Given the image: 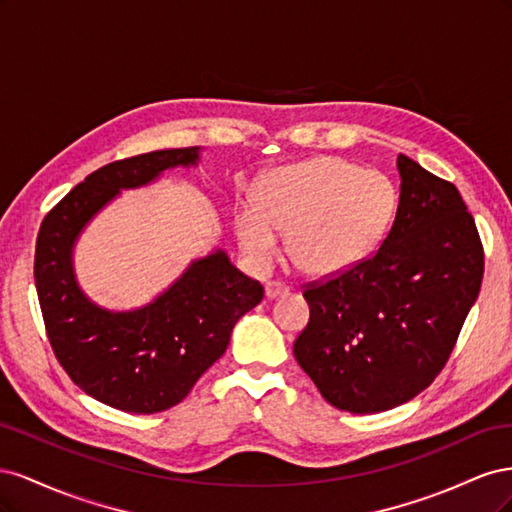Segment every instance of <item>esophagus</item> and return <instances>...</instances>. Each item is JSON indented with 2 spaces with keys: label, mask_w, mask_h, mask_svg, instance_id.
Returning a JSON list of instances; mask_svg holds the SVG:
<instances>
[{
  "label": "esophagus",
  "mask_w": 512,
  "mask_h": 512,
  "mask_svg": "<svg viewBox=\"0 0 512 512\" xmlns=\"http://www.w3.org/2000/svg\"><path fill=\"white\" fill-rule=\"evenodd\" d=\"M265 294H267L269 301L280 299V297H288V294H290V286H286V284H282V282H267Z\"/></svg>",
  "instance_id": "obj_1"
}]
</instances>
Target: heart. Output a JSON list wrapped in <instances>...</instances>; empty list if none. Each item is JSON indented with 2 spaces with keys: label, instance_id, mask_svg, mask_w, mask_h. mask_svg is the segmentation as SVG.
Wrapping results in <instances>:
<instances>
[{
  "label": "heart",
  "instance_id": "heart-1",
  "mask_svg": "<svg viewBox=\"0 0 512 512\" xmlns=\"http://www.w3.org/2000/svg\"><path fill=\"white\" fill-rule=\"evenodd\" d=\"M254 207L235 218L239 243L265 265L286 232L292 265L314 277H331L359 265L378 250L397 213L395 183L361 164L318 156L275 168L252 190Z\"/></svg>",
  "mask_w": 512,
  "mask_h": 512
}]
</instances>
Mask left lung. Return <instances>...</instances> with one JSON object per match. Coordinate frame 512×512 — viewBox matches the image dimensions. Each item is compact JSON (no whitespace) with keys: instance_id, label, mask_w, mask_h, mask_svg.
<instances>
[{"instance_id":"obj_1","label":"left lung","mask_w":512,"mask_h":512,"mask_svg":"<svg viewBox=\"0 0 512 512\" xmlns=\"http://www.w3.org/2000/svg\"><path fill=\"white\" fill-rule=\"evenodd\" d=\"M395 222L374 256L305 286L294 359L331 406L374 414L436 380L483 282L474 218L451 181L397 158Z\"/></svg>"}]
</instances>
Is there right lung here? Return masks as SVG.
Wrapping results in <instances>:
<instances>
[{"label": "right lung", "instance_id": "right-lung-1", "mask_svg": "<svg viewBox=\"0 0 512 512\" xmlns=\"http://www.w3.org/2000/svg\"><path fill=\"white\" fill-rule=\"evenodd\" d=\"M198 158L200 147H185L106 164L61 198L38 232L34 277L57 361L89 397L123 412L177 406L226 352L237 320L265 297L222 250L194 260L160 297L130 312L100 307L76 282L72 252L89 220L121 190Z\"/></svg>", "mask_w": 512, "mask_h": 512}]
</instances>
